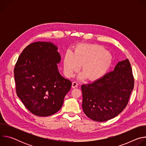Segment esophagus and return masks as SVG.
Returning a JSON list of instances; mask_svg holds the SVG:
<instances>
[{"mask_svg":"<svg viewBox=\"0 0 146 146\" xmlns=\"http://www.w3.org/2000/svg\"><path fill=\"white\" fill-rule=\"evenodd\" d=\"M77 86H78V84H77V82H76V81L73 82V83H72V87L73 88H76V87H77Z\"/></svg>","mask_w":146,"mask_h":146,"instance_id":"1","label":"esophagus"}]
</instances>
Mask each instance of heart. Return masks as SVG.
<instances>
[{"label": "heart", "instance_id": "heart-1", "mask_svg": "<svg viewBox=\"0 0 146 146\" xmlns=\"http://www.w3.org/2000/svg\"><path fill=\"white\" fill-rule=\"evenodd\" d=\"M113 56L102 46L94 44H80L74 53L68 51L64 58V68L66 75L72 77L82 65L83 73L80 78L86 76L90 81H96L105 76L113 63Z\"/></svg>", "mask_w": 146, "mask_h": 146}]
</instances>
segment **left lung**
I'll use <instances>...</instances> for the list:
<instances>
[{"label":"left lung","mask_w":146,"mask_h":146,"mask_svg":"<svg viewBox=\"0 0 146 146\" xmlns=\"http://www.w3.org/2000/svg\"><path fill=\"white\" fill-rule=\"evenodd\" d=\"M133 87L129 60L119 62L113 71L92 83L81 86L83 111L95 121L111 119L125 108Z\"/></svg>","instance_id":"left-lung-1"}]
</instances>
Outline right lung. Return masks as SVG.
Here are the masks:
<instances>
[{"label":"right lung","mask_w":146,"mask_h":146,"mask_svg":"<svg viewBox=\"0 0 146 146\" xmlns=\"http://www.w3.org/2000/svg\"><path fill=\"white\" fill-rule=\"evenodd\" d=\"M60 58L56 46L37 41L28 45L17 60L14 70L17 96L37 116L58 111L70 90L72 82L58 69Z\"/></svg>","instance_id":"obj_1"}]
</instances>
